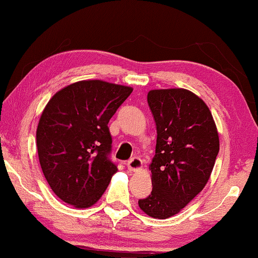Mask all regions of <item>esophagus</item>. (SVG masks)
<instances>
[{
	"label": "esophagus",
	"instance_id": "34e87169",
	"mask_svg": "<svg viewBox=\"0 0 258 258\" xmlns=\"http://www.w3.org/2000/svg\"><path fill=\"white\" fill-rule=\"evenodd\" d=\"M141 166H142V161L139 157L131 158L127 162V169L130 171H132V172H134V171H138L139 169H141Z\"/></svg>",
	"mask_w": 258,
	"mask_h": 258
}]
</instances>
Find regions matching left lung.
<instances>
[{
    "mask_svg": "<svg viewBox=\"0 0 258 258\" xmlns=\"http://www.w3.org/2000/svg\"><path fill=\"white\" fill-rule=\"evenodd\" d=\"M156 122L155 156L149 165L153 190L139 200L153 218L177 215L209 180L219 137L208 105L183 88L154 89L147 96Z\"/></svg>",
    "mask_w": 258,
    "mask_h": 258,
    "instance_id": "left-lung-1",
    "label": "left lung"
}]
</instances>
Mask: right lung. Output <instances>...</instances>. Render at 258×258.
I'll return each mask as SVG.
<instances>
[{"mask_svg": "<svg viewBox=\"0 0 258 258\" xmlns=\"http://www.w3.org/2000/svg\"><path fill=\"white\" fill-rule=\"evenodd\" d=\"M133 88L83 80L57 92L41 114L36 147L41 169L65 203L88 208L99 201L117 172L109 158L108 122Z\"/></svg>", "mask_w": 258, "mask_h": 258, "instance_id": "add662e5", "label": "right lung"}]
</instances>
